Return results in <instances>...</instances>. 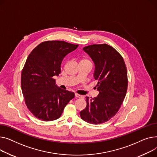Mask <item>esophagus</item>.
Segmentation results:
<instances>
[{"instance_id":"1","label":"esophagus","mask_w":157,"mask_h":157,"mask_svg":"<svg viewBox=\"0 0 157 157\" xmlns=\"http://www.w3.org/2000/svg\"><path fill=\"white\" fill-rule=\"evenodd\" d=\"M75 95V97H76V98H83V96H82V95H80V94H77V93H76Z\"/></svg>"}]
</instances>
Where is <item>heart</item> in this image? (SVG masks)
Segmentation results:
<instances>
[{"label": "heart", "instance_id": "obj_1", "mask_svg": "<svg viewBox=\"0 0 157 157\" xmlns=\"http://www.w3.org/2000/svg\"><path fill=\"white\" fill-rule=\"evenodd\" d=\"M84 61H87V60H84Z\"/></svg>", "mask_w": 157, "mask_h": 157}]
</instances>
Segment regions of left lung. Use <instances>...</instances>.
Returning a JSON list of instances; mask_svg holds the SVG:
<instances>
[{
    "instance_id": "obj_1",
    "label": "left lung",
    "mask_w": 157,
    "mask_h": 157,
    "mask_svg": "<svg viewBox=\"0 0 157 157\" xmlns=\"http://www.w3.org/2000/svg\"><path fill=\"white\" fill-rule=\"evenodd\" d=\"M83 50L94 63L99 94L86 98L87 106L80 117L89 124H103L117 113L125 98L128 85L125 64L121 55L106 44L88 45Z\"/></svg>"
}]
</instances>
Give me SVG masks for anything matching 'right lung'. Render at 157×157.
Returning a JSON list of instances; mask_svg holds the SVG:
<instances>
[{"label": "right lung", "mask_w": 157, "mask_h": 157, "mask_svg": "<svg viewBox=\"0 0 157 157\" xmlns=\"http://www.w3.org/2000/svg\"><path fill=\"white\" fill-rule=\"evenodd\" d=\"M78 46L64 41H46L27 58L21 72V90L27 108L36 118L45 122L59 118L74 98V93L57 86L52 77L59 75L63 58Z\"/></svg>", "instance_id": "1"}]
</instances>
